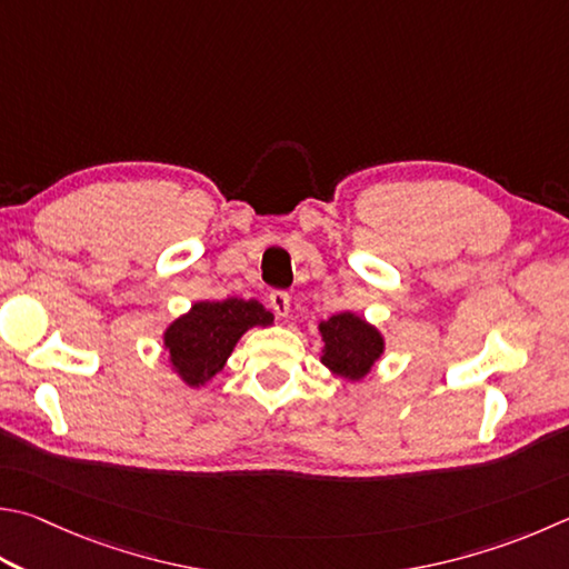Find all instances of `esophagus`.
<instances>
[{
    "label": "esophagus",
    "mask_w": 569,
    "mask_h": 569,
    "mask_svg": "<svg viewBox=\"0 0 569 569\" xmlns=\"http://www.w3.org/2000/svg\"><path fill=\"white\" fill-rule=\"evenodd\" d=\"M268 303H271L278 316H288V311H291V296H288V291H281V288L268 293Z\"/></svg>",
    "instance_id": "obj_1"
}]
</instances>
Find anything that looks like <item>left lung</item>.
I'll return each instance as SVG.
<instances>
[{
  "label": "left lung",
  "instance_id": "1",
  "mask_svg": "<svg viewBox=\"0 0 569 569\" xmlns=\"http://www.w3.org/2000/svg\"><path fill=\"white\" fill-rule=\"evenodd\" d=\"M323 363L348 380H360L383 353V338L373 326L353 313L330 316L320 323Z\"/></svg>",
  "mask_w": 569,
  "mask_h": 569
}]
</instances>
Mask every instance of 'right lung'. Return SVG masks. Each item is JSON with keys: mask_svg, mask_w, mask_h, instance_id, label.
I'll return each mask as SVG.
<instances>
[{"mask_svg": "<svg viewBox=\"0 0 569 569\" xmlns=\"http://www.w3.org/2000/svg\"><path fill=\"white\" fill-rule=\"evenodd\" d=\"M271 311L258 301H201L191 311L167 328L163 346L169 348L171 363L189 386H203L223 368L246 330L253 326H268Z\"/></svg>", "mask_w": 569, "mask_h": 569, "instance_id": "obj_1", "label": "right lung"}]
</instances>
